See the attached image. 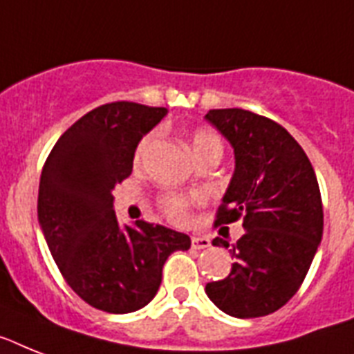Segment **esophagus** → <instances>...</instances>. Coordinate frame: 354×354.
<instances>
[{
	"label": "esophagus",
	"mask_w": 354,
	"mask_h": 354,
	"mask_svg": "<svg viewBox=\"0 0 354 354\" xmlns=\"http://www.w3.org/2000/svg\"><path fill=\"white\" fill-rule=\"evenodd\" d=\"M191 247L192 249H207V247H211V240L207 236H192Z\"/></svg>",
	"instance_id": "34e87169"
}]
</instances>
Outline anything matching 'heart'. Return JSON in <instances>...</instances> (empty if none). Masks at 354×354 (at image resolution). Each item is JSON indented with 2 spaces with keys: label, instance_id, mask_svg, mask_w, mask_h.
Returning a JSON list of instances; mask_svg holds the SVG:
<instances>
[{
  "label": "heart",
  "instance_id": "obj_1",
  "mask_svg": "<svg viewBox=\"0 0 354 354\" xmlns=\"http://www.w3.org/2000/svg\"><path fill=\"white\" fill-rule=\"evenodd\" d=\"M152 143V134L145 136L142 142L138 143L136 147V162H140L145 152L149 151ZM211 143H220L216 134H212L211 131H205V129H200L191 136V149L192 152L200 151V149L211 145ZM189 207H191V200L185 196H180V194H169L162 200V209L165 211L172 222H183L187 218V212H189Z\"/></svg>",
  "mask_w": 354,
  "mask_h": 354
}]
</instances>
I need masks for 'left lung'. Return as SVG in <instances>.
I'll use <instances>...</instances> for the list:
<instances>
[{"label": "left lung", "mask_w": 354, "mask_h": 354, "mask_svg": "<svg viewBox=\"0 0 354 354\" xmlns=\"http://www.w3.org/2000/svg\"><path fill=\"white\" fill-rule=\"evenodd\" d=\"M205 120L234 151V172L216 225L243 218L229 249L231 272L205 286L218 309L234 318L266 317L295 297L324 231L320 187L304 149L269 118L243 109H212ZM212 245L229 247L223 238Z\"/></svg>", "instance_id": "1"}]
</instances>
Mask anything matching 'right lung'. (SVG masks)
Listing matches in <instances>:
<instances>
[{"label":"right lung","mask_w":354,"mask_h":354,"mask_svg":"<svg viewBox=\"0 0 354 354\" xmlns=\"http://www.w3.org/2000/svg\"><path fill=\"white\" fill-rule=\"evenodd\" d=\"M165 107L114 102L63 132L43 165L37 222L63 278L100 311L125 315L156 297L163 263L191 238L163 225L122 227L112 189L132 172L138 143Z\"/></svg>","instance_id":"add662e5"}]
</instances>
